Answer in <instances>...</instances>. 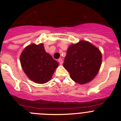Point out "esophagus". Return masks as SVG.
Here are the masks:
<instances>
[{
	"instance_id": "34e87169",
	"label": "esophagus",
	"mask_w": 121,
	"mask_h": 121,
	"mask_svg": "<svg viewBox=\"0 0 121 121\" xmlns=\"http://www.w3.org/2000/svg\"><path fill=\"white\" fill-rule=\"evenodd\" d=\"M58 62H59V63L60 64V65H62V64H63V60H62V59H59Z\"/></svg>"
}]
</instances>
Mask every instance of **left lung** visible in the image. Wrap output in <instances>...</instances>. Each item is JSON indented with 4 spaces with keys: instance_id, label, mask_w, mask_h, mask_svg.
I'll list each match as a JSON object with an SVG mask.
<instances>
[{
    "instance_id": "8db88e82",
    "label": "left lung",
    "mask_w": 121,
    "mask_h": 121,
    "mask_svg": "<svg viewBox=\"0 0 121 121\" xmlns=\"http://www.w3.org/2000/svg\"><path fill=\"white\" fill-rule=\"evenodd\" d=\"M102 61V54L96 47L81 40L67 50L63 66L70 73L71 79L78 84L89 82L98 74Z\"/></svg>"
}]
</instances>
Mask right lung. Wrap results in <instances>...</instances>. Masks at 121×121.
<instances>
[{"label": "right lung", "mask_w": 121, "mask_h": 121, "mask_svg": "<svg viewBox=\"0 0 121 121\" xmlns=\"http://www.w3.org/2000/svg\"><path fill=\"white\" fill-rule=\"evenodd\" d=\"M20 60L25 73L37 84L50 81L59 65L46 52L42 43H33L26 47L21 53Z\"/></svg>", "instance_id": "add662e5"}]
</instances>
